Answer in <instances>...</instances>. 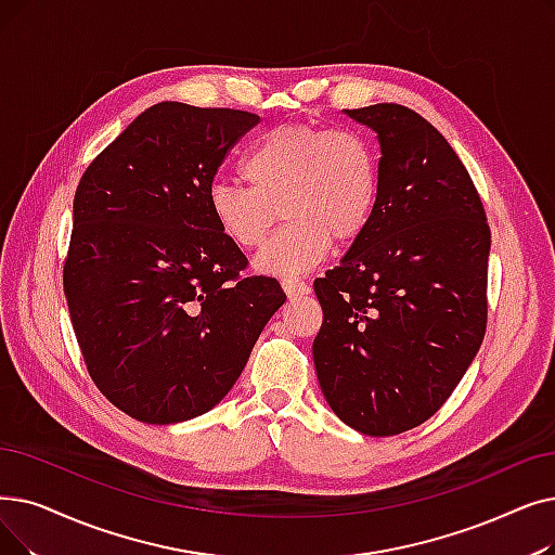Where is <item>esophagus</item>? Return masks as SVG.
<instances>
[{
	"instance_id": "34e87169",
	"label": "esophagus",
	"mask_w": 555,
	"mask_h": 555,
	"mask_svg": "<svg viewBox=\"0 0 555 555\" xmlns=\"http://www.w3.org/2000/svg\"><path fill=\"white\" fill-rule=\"evenodd\" d=\"M283 291L287 297H301V295H310V285L299 281V279H283L281 281Z\"/></svg>"
}]
</instances>
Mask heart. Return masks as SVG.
Wrapping results in <instances>:
<instances>
[{
  "label": "heart",
  "instance_id": "b5f03b06",
  "mask_svg": "<svg viewBox=\"0 0 555 555\" xmlns=\"http://www.w3.org/2000/svg\"><path fill=\"white\" fill-rule=\"evenodd\" d=\"M251 185L215 181L208 208L220 233L240 249H256L283 210L287 224L256 258L274 276L308 272L333 237L351 245L367 231L378 202L372 144L353 131L285 122L264 133L245 158Z\"/></svg>",
  "mask_w": 555,
  "mask_h": 555
}]
</instances>
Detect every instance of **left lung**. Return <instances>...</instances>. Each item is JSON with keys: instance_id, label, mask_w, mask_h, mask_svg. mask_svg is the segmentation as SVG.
Listing matches in <instances>:
<instances>
[{"instance_id": "1", "label": "left lung", "mask_w": 555, "mask_h": 555, "mask_svg": "<svg viewBox=\"0 0 555 555\" xmlns=\"http://www.w3.org/2000/svg\"><path fill=\"white\" fill-rule=\"evenodd\" d=\"M380 144L374 220L315 279L312 343L333 413L365 436H399L436 415L488 324L490 227L463 160L401 104L345 111Z\"/></svg>"}]
</instances>
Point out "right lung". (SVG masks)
<instances>
[{
    "label": "right lung",
    "mask_w": 555,
    "mask_h": 555,
    "mask_svg": "<svg viewBox=\"0 0 555 555\" xmlns=\"http://www.w3.org/2000/svg\"><path fill=\"white\" fill-rule=\"evenodd\" d=\"M260 117L160 102L83 172L63 291L90 378L119 411L177 424L220 403L283 306L215 224L208 190Z\"/></svg>",
    "instance_id": "add662e5"
}]
</instances>
